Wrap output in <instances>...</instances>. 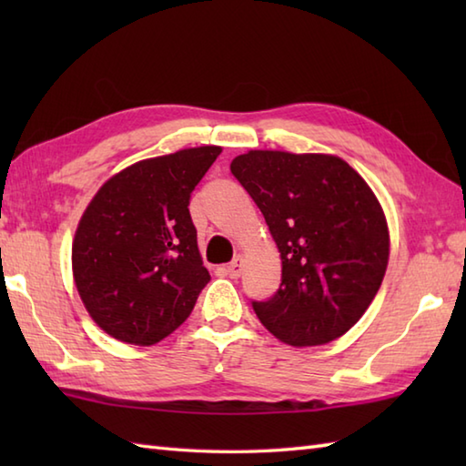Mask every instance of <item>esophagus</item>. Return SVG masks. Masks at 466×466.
I'll use <instances>...</instances> for the list:
<instances>
[{
    "label": "esophagus",
    "mask_w": 466,
    "mask_h": 466,
    "mask_svg": "<svg viewBox=\"0 0 466 466\" xmlns=\"http://www.w3.org/2000/svg\"><path fill=\"white\" fill-rule=\"evenodd\" d=\"M226 274L230 276V279H238L240 276V270H242V256H236V258L226 266Z\"/></svg>",
    "instance_id": "esophagus-1"
}]
</instances>
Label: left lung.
<instances>
[{"label": "left lung", "mask_w": 466, "mask_h": 466, "mask_svg": "<svg viewBox=\"0 0 466 466\" xmlns=\"http://www.w3.org/2000/svg\"><path fill=\"white\" fill-rule=\"evenodd\" d=\"M260 208L282 260V284L252 302L284 344H329L362 319L390 254L389 224L364 177L332 154L250 150L230 164Z\"/></svg>", "instance_id": "left-lung-1"}]
</instances>
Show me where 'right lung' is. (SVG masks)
Returning a JSON list of instances; mask_svg holds the SVG:
<instances>
[{"label":"right lung","mask_w":466,"mask_h":466,"mask_svg":"<svg viewBox=\"0 0 466 466\" xmlns=\"http://www.w3.org/2000/svg\"><path fill=\"white\" fill-rule=\"evenodd\" d=\"M220 152L198 146L140 160L87 204L72 244L74 282L112 339L152 346L190 316L210 274L187 204Z\"/></svg>","instance_id":"right-lung-1"}]
</instances>
